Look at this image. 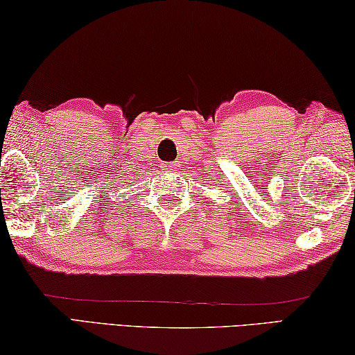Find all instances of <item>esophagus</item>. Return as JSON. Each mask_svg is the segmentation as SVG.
<instances>
[{
    "label": "esophagus",
    "mask_w": 355,
    "mask_h": 355,
    "mask_svg": "<svg viewBox=\"0 0 355 355\" xmlns=\"http://www.w3.org/2000/svg\"><path fill=\"white\" fill-rule=\"evenodd\" d=\"M175 166L177 164H173V163H166L164 164V171L166 172H173V171H175Z\"/></svg>",
    "instance_id": "esophagus-1"
}]
</instances>
